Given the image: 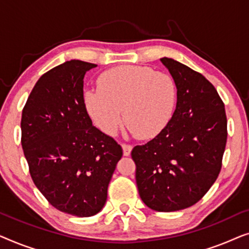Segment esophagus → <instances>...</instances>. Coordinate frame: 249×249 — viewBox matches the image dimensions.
<instances>
[{
    "instance_id": "34e87169",
    "label": "esophagus",
    "mask_w": 249,
    "mask_h": 249,
    "mask_svg": "<svg viewBox=\"0 0 249 249\" xmlns=\"http://www.w3.org/2000/svg\"><path fill=\"white\" fill-rule=\"evenodd\" d=\"M122 149H124V155L129 156V155H130V153H131L132 146L129 145V144H122Z\"/></svg>"
}]
</instances>
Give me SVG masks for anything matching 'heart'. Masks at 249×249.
I'll list each match as a JSON object with an SVG mask.
<instances>
[{
    "label": "heart",
    "mask_w": 249,
    "mask_h": 249,
    "mask_svg": "<svg viewBox=\"0 0 249 249\" xmlns=\"http://www.w3.org/2000/svg\"><path fill=\"white\" fill-rule=\"evenodd\" d=\"M178 98L173 78L152 68L121 66L97 78V89L84 94V104L96 127L114 135L122 124L142 139L159 135L171 121Z\"/></svg>",
    "instance_id": "b5f03b06"
}]
</instances>
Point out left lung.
<instances>
[{"label":"left lung","instance_id":"obj_1","mask_svg":"<svg viewBox=\"0 0 249 249\" xmlns=\"http://www.w3.org/2000/svg\"><path fill=\"white\" fill-rule=\"evenodd\" d=\"M178 90L169 124L132 148L139 196L149 209L173 212L194 205L215 182L227 144V115L215 87L202 73L162 57Z\"/></svg>","mask_w":249,"mask_h":249}]
</instances>
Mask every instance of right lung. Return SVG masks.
<instances>
[{"instance_id":"1","label":"right lung","mask_w":249,"mask_h":249,"mask_svg":"<svg viewBox=\"0 0 249 249\" xmlns=\"http://www.w3.org/2000/svg\"><path fill=\"white\" fill-rule=\"evenodd\" d=\"M96 64L67 61L39 78L21 117V145L35 186L51 205L74 216L103 209L121 146L91 124L85 73Z\"/></svg>"}]
</instances>
